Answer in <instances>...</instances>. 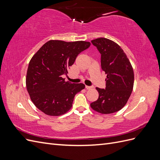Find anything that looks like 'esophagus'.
<instances>
[{"instance_id":"34e87169","label":"esophagus","mask_w":160,"mask_h":160,"mask_svg":"<svg viewBox=\"0 0 160 160\" xmlns=\"http://www.w3.org/2000/svg\"><path fill=\"white\" fill-rule=\"evenodd\" d=\"M93 88V86H88V85H85V88H86L87 89H92Z\"/></svg>"}]
</instances>
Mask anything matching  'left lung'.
Segmentation results:
<instances>
[{
    "instance_id": "left-lung-1",
    "label": "left lung",
    "mask_w": 160,
    "mask_h": 160,
    "mask_svg": "<svg viewBox=\"0 0 160 160\" xmlns=\"http://www.w3.org/2000/svg\"><path fill=\"white\" fill-rule=\"evenodd\" d=\"M101 53V69L107 74L106 88H96L98 99L90 104L97 112L109 114L122 109L132 94L134 83L133 67L123 50L106 38L91 41Z\"/></svg>"
}]
</instances>
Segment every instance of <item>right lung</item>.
<instances>
[{
  "label": "right lung",
  "instance_id": "add662e5",
  "mask_svg": "<svg viewBox=\"0 0 160 160\" xmlns=\"http://www.w3.org/2000/svg\"><path fill=\"white\" fill-rule=\"evenodd\" d=\"M89 42L51 40L45 43L28 64L27 89L32 103L46 115L59 116L72 107L75 95L85 88L83 83H71L62 78Z\"/></svg>",
  "mask_w": 160,
  "mask_h": 160
}]
</instances>
